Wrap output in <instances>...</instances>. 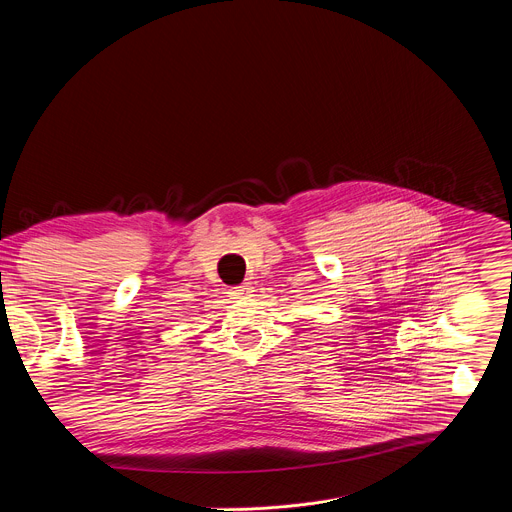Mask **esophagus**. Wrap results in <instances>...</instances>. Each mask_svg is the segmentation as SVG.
Masks as SVG:
<instances>
[{"label":"esophagus","mask_w":512,"mask_h":512,"mask_svg":"<svg viewBox=\"0 0 512 512\" xmlns=\"http://www.w3.org/2000/svg\"><path fill=\"white\" fill-rule=\"evenodd\" d=\"M253 291H255L253 283H251V281H245L243 285H239V287L233 289V296L239 298V300H245V298H251V296H253Z\"/></svg>","instance_id":"esophagus-1"}]
</instances>
